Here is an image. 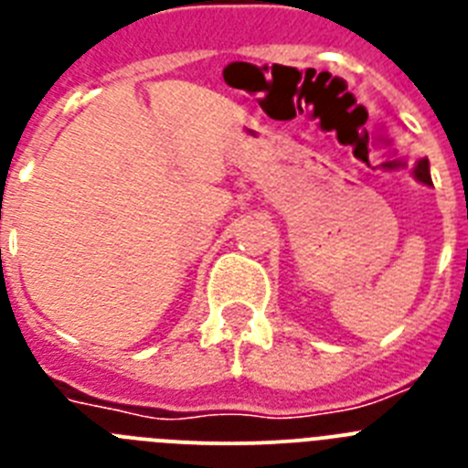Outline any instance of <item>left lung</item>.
<instances>
[{
    "instance_id": "1",
    "label": "left lung",
    "mask_w": 468,
    "mask_h": 468,
    "mask_svg": "<svg viewBox=\"0 0 468 468\" xmlns=\"http://www.w3.org/2000/svg\"><path fill=\"white\" fill-rule=\"evenodd\" d=\"M412 176H415L420 183H424V185H429V187H431V176H429V159L417 161Z\"/></svg>"
}]
</instances>
